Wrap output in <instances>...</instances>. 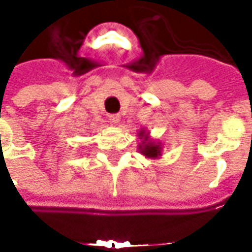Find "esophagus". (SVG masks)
I'll return each instance as SVG.
<instances>
[{
	"label": "esophagus",
	"instance_id": "esophagus-1",
	"mask_svg": "<svg viewBox=\"0 0 252 252\" xmlns=\"http://www.w3.org/2000/svg\"><path fill=\"white\" fill-rule=\"evenodd\" d=\"M120 119H121L120 115H110L109 116V120L112 124H117V123L120 121Z\"/></svg>",
	"mask_w": 252,
	"mask_h": 252
}]
</instances>
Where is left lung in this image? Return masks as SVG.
Returning <instances> with one entry per match:
<instances>
[{
  "label": "left lung",
  "instance_id": "obj_1",
  "mask_svg": "<svg viewBox=\"0 0 252 252\" xmlns=\"http://www.w3.org/2000/svg\"><path fill=\"white\" fill-rule=\"evenodd\" d=\"M137 136L140 139V143L137 146L139 153L144 155L148 159H159L162 157V151H163V146L162 143L157 142L150 137V132L146 129H140L137 132Z\"/></svg>",
  "mask_w": 252,
  "mask_h": 252
}]
</instances>
